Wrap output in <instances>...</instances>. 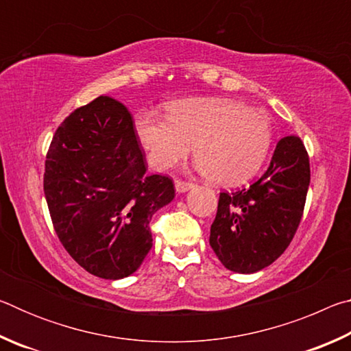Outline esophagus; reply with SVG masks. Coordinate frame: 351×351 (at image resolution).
<instances>
[{"label":"esophagus","instance_id":"esophagus-1","mask_svg":"<svg viewBox=\"0 0 351 351\" xmlns=\"http://www.w3.org/2000/svg\"><path fill=\"white\" fill-rule=\"evenodd\" d=\"M193 187L192 182H186V181H181V180H176L175 181V189L178 193H186L187 190H190Z\"/></svg>","mask_w":351,"mask_h":351}]
</instances>
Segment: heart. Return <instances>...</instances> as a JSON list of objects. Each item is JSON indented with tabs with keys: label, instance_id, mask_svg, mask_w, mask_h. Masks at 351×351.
<instances>
[{
	"label": "heart",
	"instance_id": "b5f03b06",
	"mask_svg": "<svg viewBox=\"0 0 351 351\" xmlns=\"http://www.w3.org/2000/svg\"><path fill=\"white\" fill-rule=\"evenodd\" d=\"M167 116L142 110L134 132L156 170H169L193 150L197 170L221 186H240L258 173L272 147L263 112L229 97H193L165 106Z\"/></svg>",
	"mask_w": 351,
	"mask_h": 351
}]
</instances>
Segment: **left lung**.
Segmentation results:
<instances>
[{
  "label": "left lung",
  "instance_id": "obj_1",
  "mask_svg": "<svg viewBox=\"0 0 351 351\" xmlns=\"http://www.w3.org/2000/svg\"><path fill=\"white\" fill-rule=\"evenodd\" d=\"M308 186V153L300 138L287 136L258 181L219 193L209 241L224 268L254 274L280 257L299 228Z\"/></svg>",
  "mask_w": 351,
  "mask_h": 351
}]
</instances>
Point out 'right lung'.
I'll list each match as a JSON object with an SVG mask.
<instances>
[{
    "label": "right lung",
    "mask_w": 351,
    "mask_h": 351,
    "mask_svg": "<svg viewBox=\"0 0 351 351\" xmlns=\"http://www.w3.org/2000/svg\"><path fill=\"white\" fill-rule=\"evenodd\" d=\"M45 197L68 254L106 280L132 276L153 246L150 221L175 198L148 175L132 114L100 96L64 119L45 164Z\"/></svg>",
    "instance_id": "1"
}]
</instances>
